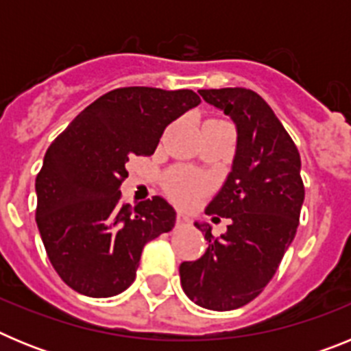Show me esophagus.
I'll list each match as a JSON object with an SVG mask.
<instances>
[{"instance_id":"obj_1","label":"esophagus","mask_w":351,"mask_h":351,"mask_svg":"<svg viewBox=\"0 0 351 351\" xmlns=\"http://www.w3.org/2000/svg\"><path fill=\"white\" fill-rule=\"evenodd\" d=\"M188 223H190V216H188L186 213H181V210H179V213L176 214V225L184 226V225H188Z\"/></svg>"}]
</instances>
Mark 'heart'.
Here are the masks:
<instances>
[{
  "label": "heart",
  "mask_w": 351,
  "mask_h": 351,
  "mask_svg": "<svg viewBox=\"0 0 351 351\" xmlns=\"http://www.w3.org/2000/svg\"><path fill=\"white\" fill-rule=\"evenodd\" d=\"M167 191L178 202L190 204L207 190V179L193 170H176L167 178Z\"/></svg>",
  "instance_id": "b5f03b06"
}]
</instances>
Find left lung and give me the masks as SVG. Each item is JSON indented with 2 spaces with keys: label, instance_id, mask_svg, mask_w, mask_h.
Here are the masks:
<instances>
[{
  "label": "left lung",
  "instance_id": "8db88e82",
  "mask_svg": "<svg viewBox=\"0 0 351 351\" xmlns=\"http://www.w3.org/2000/svg\"><path fill=\"white\" fill-rule=\"evenodd\" d=\"M237 126V151L221 191L207 206L214 221L230 219L221 237L198 225L206 253L179 267L182 290L195 304L230 311L267 287L295 237L304 182L297 145L262 96L246 88L200 89Z\"/></svg>",
  "mask_w": 351,
  "mask_h": 351
}]
</instances>
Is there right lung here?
Listing matches in <instances>:
<instances>
[{"mask_svg": "<svg viewBox=\"0 0 351 351\" xmlns=\"http://www.w3.org/2000/svg\"><path fill=\"white\" fill-rule=\"evenodd\" d=\"M191 89L119 88L86 107L47 149L36 176V225L52 267L88 297H112L135 281L142 250L170 232L161 197L121 200L130 156H151L167 126L197 107Z\"/></svg>", "mask_w": 351, "mask_h": 351, "instance_id": "1", "label": "right lung"}]
</instances>
